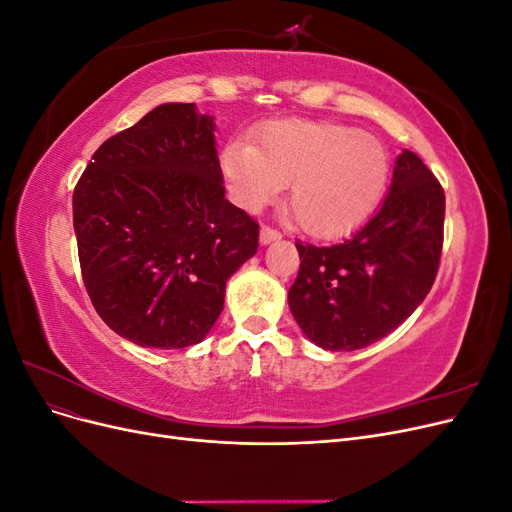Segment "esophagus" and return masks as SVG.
<instances>
[{"label":"esophagus","mask_w":512,"mask_h":512,"mask_svg":"<svg viewBox=\"0 0 512 512\" xmlns=\"http://www.w3.org/2000/svg\"><path fill=\"white\" fill-rule=\"evenodd\" d=\"M277 239H282V235L275 228H271V226H262L260 228V243L262 245H269V243H273Z\"/></svg>","instance_id":"esophagus-1"}]
</instances>
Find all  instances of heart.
Listing matches in <instances>:
<instances>
[{
    "mask_svg": "<svg viewBox=\"0 0 512 512\" xmlns=\"http://www.w3.org/2000/svg\"><path fill=\"white\" fill-rule=\"evenodd\" d=\"M222 175L247 209L290 183L288 205L312 237L333 239L361 226L389 181V153L376 136L333 121H273L256 145L232 138L220 153Z\"/></svg>",
    "mask_w": 512,
    "mask_h": 512,
    "instance_id": "heart-1",
    "label": "heart"
}]
</instances>
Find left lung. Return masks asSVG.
Returning a JSON list of instances; mask_svg holds the SVG:
<instances>
[{
	"mask_svg": "<svg viewBox=\"0 0 512 512\" xmlns=\"http://www.w3.org/2000/svg\"><path fill=\"white\" fill-rule=\"evenodd\" d=\"M442 230V185L404 149L389 194L365 226L335 245L297 243L301 267L288 305L309 342L359 350L395 331L436 280Z\"/></svg>",
	"mask_w": 512,
	"mask_h": 512,
	"instance_id": "left-lung-1",
	"label": "left lung"
}]
</instances>
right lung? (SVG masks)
Wrapping results in <instances>:
<instances>
[{
    "instance_id": "add662e5",
    "label": "right lung",
    "mask_w": 512,
    "mask_h": 512,
    "mask_svg": "<svg viewBox=\"0 0 512 512\" xmlns=\"http://www.w3.org/2000/svg\"><path fill=\"white\" fill-rule=\"evenodd\" d=\"M213 132L196 104H160L104 141L74 188L87 294L136 346L203 342L258 250V224L224 196Z\"/></svg>"
}]
</instances>
